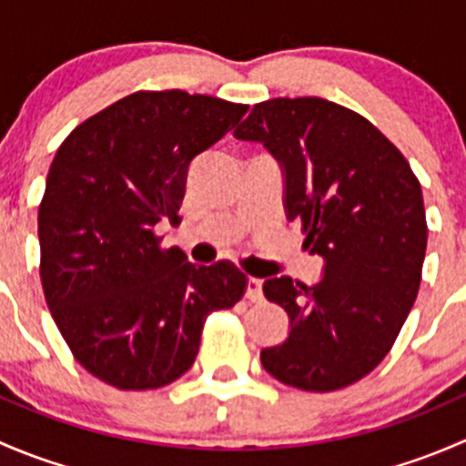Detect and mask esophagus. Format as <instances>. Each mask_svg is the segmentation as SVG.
Listing matches in <instances>:
<instances>
[{
	"mask_svg": "<svg viewBox=\"0 0 466 466\" xmlns=\"http://www.w3.org/2000/svg\"><path fill=\"white\" fill-rule=\"evenodd\" d=\"M263 281L257 279V277H248V289H246V298L250 299V302H259L263 298Z\"/></svg>",
	"mask_w": 466,
	"mask_h": 466,
	"instance_id": "obj_1",
	"label": "esophagus"
}]
</instances>
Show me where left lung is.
Segmentation results:
<instances>
[{
	"label": "left lung",
	"mask_w": 466,
	"mask_h": 466,
	"mask_svg": "<svg viewBox=\"0 0 466 466\" xmlns=\"http://www.w3.org/2000/svg\"><path fill=\"white\" fill-rule=\"evenodd\" d=\"M234 137L279 162L286 216L324 259L318 284H263L290 333L261 351V365L307 392L347 388L388 356L415 304L429 241L420 180L377 126L327 98L257 103Z\"/></svg>",
	"instance_id": "left-lung-1"
}]
</instances>
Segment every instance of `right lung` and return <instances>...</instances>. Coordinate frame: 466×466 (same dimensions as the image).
<instances>
[{"label": "right lung", "mask_w": 466, "mask_h": 466, "mask_svg": "<svg viewBox=\"0 0 466 466\" xmlns=\"http://www.w3.org/2000/svg\"><path fill=\"white\" fill-rule=\"evenodd\" d=\"M248 112L182 89L135 92L60 144L37 209L46 307L74 359L119 390H155L198 356L207 316L232 309L248 277L232 261L196 266L162 248L196 155Z\"/></svg>", "instance_id": "1"}]
</instances>
